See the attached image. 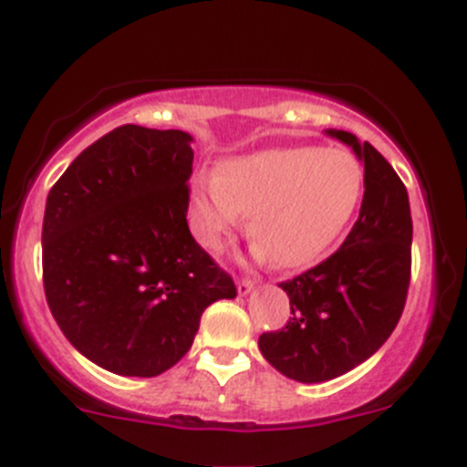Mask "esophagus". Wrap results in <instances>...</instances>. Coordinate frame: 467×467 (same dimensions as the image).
<instances>
[{
    "label": "esophagus",
    "mask_w": 467,
    "mask_h": 467,
    "mask_svg": "<svg viewBox=\"0 0 467 467\" xmlns=\"http://www.w3.org/2000/svg\"><path fill=\"white\" fill-rule=\"evenodd\" d=\"M254 289H256V284H254V279L242 277V279H239V282H237V294H239V296H249Z\"/></svg>",
    "instance_id": "esophagus-1"
}]
</instances>
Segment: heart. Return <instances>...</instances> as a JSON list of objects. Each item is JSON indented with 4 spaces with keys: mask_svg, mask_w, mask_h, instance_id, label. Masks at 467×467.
Here are the masks:
<instances>
[{
    "mask_svg": "<svg viewBox=\"0 0 467 467\" xmlns=\"http://www.w3.org/2000/svg\"><path fill=\"white\" fill-rule=\"evenodd\" d=\"M364 194V166L343 148H273L221 161L194 178L190 230L204 249L223 242L249 213L256 251L282 270L307 267L346 233Z\"/></svg>",
    "mask_w": 467,
    "mask_h": 467,
    "instance_id": "b5f03b06",
    "label": "heart"
}]
</instances>
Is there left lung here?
Listing matches in <instances>:
<instances>
[{"label":"left lung","instance_id":"1","mask_svg":"<svg viewBox=\"0 0 467 467\" xmlns=\"http://www.w3.org/2000/svg\"><path fill=\"white\" fill-rule=\"evenodd\" d=\"M327 136L364 164L359 218L336 254L279 284L294 317L258 338L267 362L298 383L338 379L374 355L402 317L411 277L407 188L374 145L338 129Z\"/></svg>","mask_w":467,"mask_h":467}]
</instances>
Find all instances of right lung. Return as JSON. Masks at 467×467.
<instances>
[{
	"label": "right lung",
	"instance_id": "add662e5",
	"mask_svg": "<svg viewBox=\"0 0 467 467\" xmlns=\"http://www.w3.org/2000/svg\"><path fill=\"white\" fill-rule=\"evenodd\" d=\"M192 136L124 124L77 157L47 197L44 294L93 364L152 379L183 359L202 312L237 289L188 228Z\"/></svg>",
	"mask_w": 467,
	"mask_h": 467
}]
</instances>
